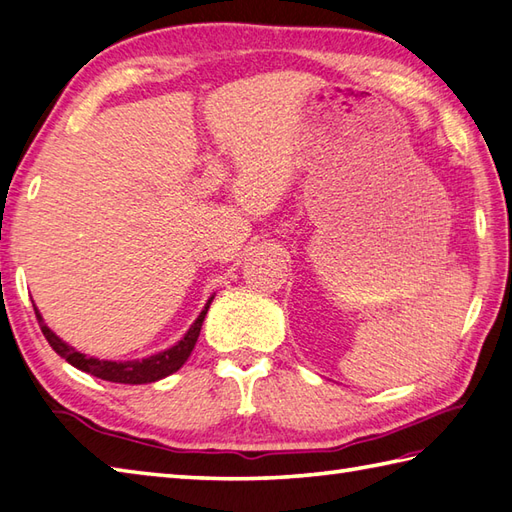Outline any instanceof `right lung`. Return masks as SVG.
I'll return each mask as SVG.
<instances>
[{
    "label": "right lung",
    "instance_id": "1",
    "mask_svg": "<svg viewBox=\"0 0 512 512\" xmlns=\"http://www.w3.org/2000/svg\"><path fill=\"white\" fill-rule=\"evenodd\" d=\"M212 305V298L207 300L205 309L201 311V316L194 320V325L190 327V331L185 333L183 340H179L174 344L172 349H165L161 353H156V356L150 358H143V360H128V362H112V360H97V358H88L79 353L77 349L68 347V344L61 340L59 336H55L46 325H44V318L35 307V316L39 320V327L41 333H44L48 344L52 349H55L61 358H64L72 367H77L79 371H86L90 375H95V378L101 380H108V382H121V384H148V382H156L165 378V375H170L174 371H179L185 360L190 358V353L194 349V344L198 340V333H201L203 327V320L207 309Z\"/></svg>",
    "mask_w": 512,
    "mask_h": 512
}]
</instances>
